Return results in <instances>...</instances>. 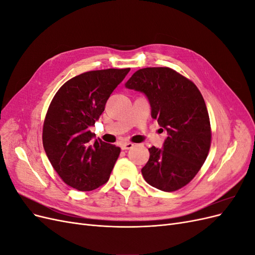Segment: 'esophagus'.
Wrapping results in <instances>:
<instances>
[{"label": "esophagus", "mask_w": 255, "mask_h": 255, "mask_svg": "<svg viewBox=\"0 0 255 255\" xmlns=\"http://www.w3.org/2000/svg\"><path fill=\"white\" fill-rule=\"evenodd\" d=\"M134 146V143L132 142H125L121 144V149L122 150H128V149H132Z\"/></svg>", "instance_id": "esophagus-1"}]
</instances>
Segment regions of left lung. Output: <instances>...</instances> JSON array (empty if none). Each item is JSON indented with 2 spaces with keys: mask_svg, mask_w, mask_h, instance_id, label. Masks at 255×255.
Here are the masks:
<instances>
[{
  "mask_svg": "<svg viewBox=\"0 0 255 255\" xmlns=\"http://www.w3.org/2000/svg\"><path fill=\"white\" fill-rule=\"evenodd\" d=\"M126 87L148 98L151 116L167 130L163 149L152 146L141 169L145 182L163 191L187 185L201 169L211 146L210 117L196 85L167 67L136 71Z\"/></svg>",
  "mask_w": 255,
  "mask_h": 255,
  "instance_id": "obj_1",
  "label": "left lung"
}]
</instances>
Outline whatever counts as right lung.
Listing matches in <instances>:
<instances>
[{
    "label": "right lung",
    "mask_w": 255,
    "mask_h": 255,
    "mask_svg": "<svg viewBox=\"0 0 255 255\" xmlns=\"http://www.w3.org/2000/svg\"><path fill=\"white\" fill-rule=\"evenodd\" d=\"M128 72L129 68L82 73L66 82L52 100L43 123V148L60 179L72 188L94 190L110 179L120 148L94 139L89 128Z\"/></svg>",
    "instance_id": "1"
}]
</instances>
